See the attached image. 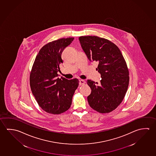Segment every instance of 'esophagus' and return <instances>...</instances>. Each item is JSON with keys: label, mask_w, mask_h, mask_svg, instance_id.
<instances>
[{"label": "esophagus", "mask_w": 156, "mask_h": 156, "mask_svg": "<svg viewBox=\"0 0 156 156\" xmlns=\"http://www.w3.org/2000/svg\"><path fill=\"white\" fill-rule=\"evenodd\" d=\"M85 84V82L84 80H79V85L80 86H81V85H84Z\"/></svg>", "instance_id": "esophagus-1"}]
</instances>
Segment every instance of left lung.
I'll use <instances>...</instances> for the list:
<instances>
[{"label": "left lung", "instance_id": "8db88e82", "mask_svg": "<svg viewBox=\"0 0 156 156\" xmlns=\"http://www.w3.org/2000/svg\"><path fill=\"white\" fill-rule=\"evenodd\" d=\"M79 40L90 61L98 62L96 70L102 78L99 85L87 80L91 89L88 103L97 112H111L122 102L127 91L129 76L125 60L118 46L107 39L82 36Z\"/></svg>", "mask_w": 156, "mask_h": 156}]
</instances>
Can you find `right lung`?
I'll use <instances>...</instances> for the list:
<instances>
[{
    "label": "right lung",
    "mask_w": 156,
    "mask_h": 156,
    "mask_svg": "<svg viewBox=\"0 0 156 156\" xmlns=\"http://www.w3.org/2000/svg\"><path fill=\"white\" fill-rule=\"evenodd\" d=\"M74 37L51 41L42 47L34 62L30 74L31 90L39 106L46 112L60 114L69 109L72 97L79 85L77 78L58 77L62 54Z\"/></svg>",
    "instance_id": "right-lung-1"
}]
</instances>
